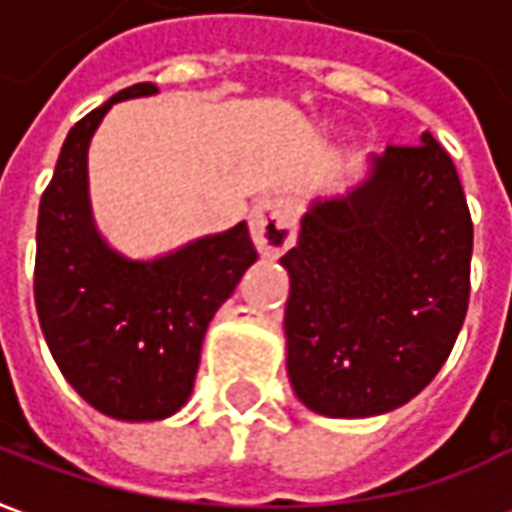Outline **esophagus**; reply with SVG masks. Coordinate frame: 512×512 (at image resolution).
Here are the masks:
<instances>
[{"label": "esophagus", "mask_w": 512, "mask_h": 512, "mask_svg": "<svg viewBox=\"0 0 512 512\" xmlns=\"http://www.w3.org/2000/svg\"><path fill=\"white\" fill-rule=\"evenodd\" d=\"M296 222H299V208L285 194H268L257 200L249 213V227L260 255L277 257L290 249L296 241Z\"/></svg>", "instance_id": "34e87169"}]
</instances>
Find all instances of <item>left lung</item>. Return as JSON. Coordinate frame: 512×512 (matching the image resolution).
<instances>
[{
    "label": "left lung",
    "instance_id": "left-lung-1",
    "mask_svg": "<svg viewBox=\"0 0 512 512\" xmlns=\"http://www.w3.org/2000/svg\"><path fill=\"white\" fill-rule=\"evenodd\" d=\"M288 378L304 406L334 419L386 414L447 362L469 304L472 216L447 150L370 153L367 175L315 197L299 244L279 260Z\"/></svg>",
    "mask_w": 512,
    "mask_h": 512
}]
</instances>
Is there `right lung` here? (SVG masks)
Listing matches in <instances>:
<instances>
[{
	"mask_svg": "<svg viewBox=\"0 0 512 512\" xmlns=\"http://www.w3.org/2000/svg\"><path fill=\"white\" fill-rule=\"evenodd\" d=\"M126 87L68 131L38 213L35 307L65 381L106 417L167 419L186 406L208 323L257 260L246 222L153 260L117 252L95 224L87 150Z\"/></svg>",
	"mask_w": 512,
	"mask_h": 512,
	"instance_id": "right-lung-1",
	"label": "right lung"
}]
</instances>
